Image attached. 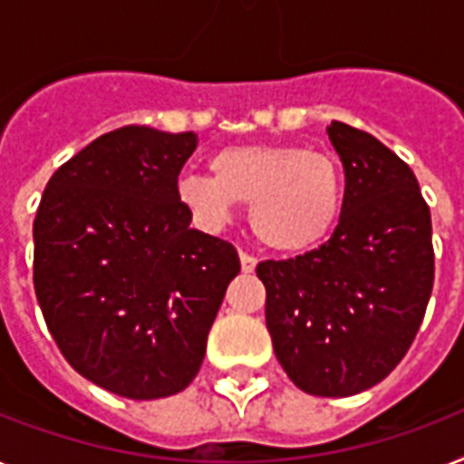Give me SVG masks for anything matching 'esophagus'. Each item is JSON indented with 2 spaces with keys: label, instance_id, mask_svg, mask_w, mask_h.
<instances>
[{
  "label": "esophagus",
  "instance_id": "obj_1",
  "mask_svg": "<svg viewBox=\"0 0 464 464\" xmlns=\"http://www.w3.org/2000/svg\"><path fill=\"white\" fill-rule=\"evenodd\" d=\"M240 266H243L245 274H250V271H255V266H257V259L252 257V255H247V252H240Z\"/></svg>",
  "mask_w": 464,
  "mask_h": 464
}]
</instances>
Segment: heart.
<instances>
[{
	"label": "heart",
	"mask_w": 464,
	"mask_h": 464,
	"mask_svg": "<svg viewBox=\"0 0 464 464\" xmlns=\"http://www.w3.org/2000/svg\"><path fill=\"white\" fill-rule=\"evenodd\" d=\"M209 171L179 180L180 202L207 231H221L240 202L250 205L252 231L266 247L304 252L341 217L343 171L329 152L293 142H245L214 152Z\"/></svg>",
	"instance_id": "heart-1"
}]
</instances>
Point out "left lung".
<instances>
[{
	"label": "left lung",
	"mask_w": 464,
	"mask_h": 464,
	"mask_svg": "<svg viewBox=\"0 0 464 464\" xmlns=\"http://www.w3.org/2000/svg\"><path fill=\"white\" fill-rule=\"evenodd\" d=\"M345 171L341 219L319 250L257 266L266 329L297 389L324 398L386 379L415 341L434 285L431 214L412 169L374 135L331 121Z\"/></svg>",
	"instance_id": "8db88e82"
}]
</instances>
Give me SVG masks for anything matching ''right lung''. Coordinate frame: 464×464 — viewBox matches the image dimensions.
Masks as SVG:
<instances>
[{
  "label": "right lung",
  "mask_w": 464,
  "mask_h": 464,
  "mask_svg": "<svg viewBox=\"0 0 464 464\" xmlns=\"http://www.w3.org/2000/svg\"><path fill=\"white\" fill-rule=\"evenodd\" d=\"M195 133L123 126L54 171L37 207V303L62 355L130 401L179 393L205 360L231 243L190 228L179 173Z\"/></svg>",
  "instance_id": "obj_1"
}]
</instances>
